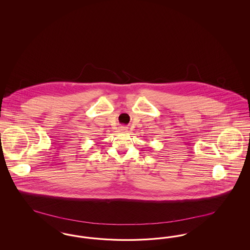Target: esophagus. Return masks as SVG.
Returning <instances> with one entry per match:
<instances>
[{
    "mask_svg": "<svg viewBox=\"0 0 250 250\" xmlns=\"http://www.w3.org/2000/svg\"><path fill=\"white\" fill-rule=\"evenodd\" d=\"M126 130H127V127H125V126H121L120 127V131H122V132H125Z\"/></svg>",
    "mask_w": 250,
    "mask_h": 250,
    "instance_id": "obj_1",
    "label": "esophagus"
}]
</instances>
